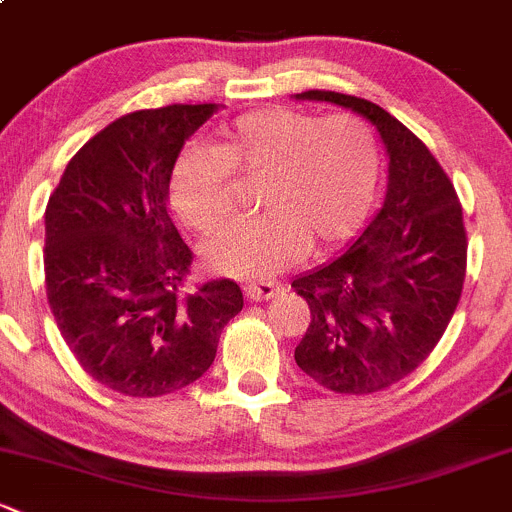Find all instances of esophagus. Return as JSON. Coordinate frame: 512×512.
<instances>
[{
  "label": "esophagus",
  "instance_id": "obj_1",
  "mask_svg": "<svg viewBox=\"0 0 512 512\" xmlns=\"http://www.w3.org/2000/svg\"><path fill=\"white\" fill-rule=\"evenodd\" d=\"M282 289L284 287L279 282H250L245 287V297L250 301H267V299L277 297Z\"/></svg>",
  "mask_w": 512,
  "mask_h": 512
}]
</instances>
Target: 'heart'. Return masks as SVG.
Segmentation results:
<instances>
[{
  "label": "heart",
  "instance_id": "1",
  "mask_svg": "<svg viewBox=\"0 0 512 512\" xmlns=\"http://www.w3.org/2000/svg\"><path fill=\"white\" fill-rule=\"evenodd\" d=\"M230 174L262 179L255 218L235 223L206 247L213 272L267 277L306 245L326 250L351 238L378 198L380 149L353 115L316 117L289 107L247 112L218 134L213 149H188L171 171L176 218L213 235L233 215Z\"/></svg>",
  "mask_w": 512,
  "mask_h": 512
}]
</instances>
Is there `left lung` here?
Wrapping results in <instances>:
<instances>
[{
	"mask_svg": "<svg viewBox=\"0 0 512 512\" xmlns=\"http://www.w3.org/2000/svg\"><path fill=\"white\" fill-rule=\"evenodd\" d=\"M294 98L358 112L390 159L385 203L368 228L292 282L311 309L299 368L333 392L368 395L410 375L449 326L466 277L464 215L439 161L383 107L331 90Z\"/></svg>",
	"mask_w": 512,
	"mask_h": 512,
	"instance_id": "8db88e82",
	"label": "left lung"
}]
</instances>
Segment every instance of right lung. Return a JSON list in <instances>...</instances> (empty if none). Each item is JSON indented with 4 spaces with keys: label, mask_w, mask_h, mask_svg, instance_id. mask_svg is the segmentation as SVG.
Here are the masks:
<instances>
[{
    "label": "right lung",
    "mask_w": 512,
    "mask_h": 512,
    "mask_svg": "<svg viewBox=\"0 0 512 512\" xmlns=\"http://www.w3.org/2000/svg\"><path fill=\"white\" fill-rule=\"evenodd\" d=\"M213 112L215 102L129 112L68 161L48 198V304L85 373L122 395L201 378L242 309L230 279L181 294L193 255L166 211L176 159Z\"/></svg>",
    "instance_id": "1"
}]
</instances>
